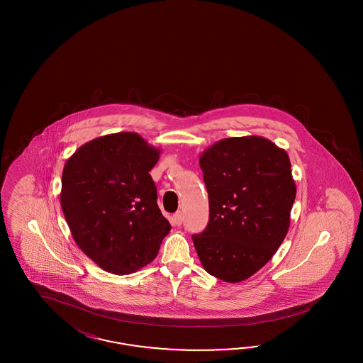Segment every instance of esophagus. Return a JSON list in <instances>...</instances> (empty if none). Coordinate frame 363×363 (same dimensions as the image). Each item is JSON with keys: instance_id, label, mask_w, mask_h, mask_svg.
Listing matches in <instances>:
<instances>
[{"instance_id": "1", "label": "esophagus", "mask_w": 363, "mask_h": 363, "mask_svg": "<svg viewBox=\"0 0 363 363\" xmlns=\"http://www.w3.org/2000/svg\"><path fill=\"white\" fill-rule=\"evenodd\" d=\"M173 223L176 226H181V223H182V213L181 211H177L176 214L173 216Z\"/></svg>"}]
</instances>
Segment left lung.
<instances>
[{"instance_id": "left-lung-1", "label": "left lung", "mask_w": 363, "mask_h": 363, "mask_svg": "<svg viewBox=\"0 0 363 363\" xmlns=\"http://www.w3.org/2000/svg\"><path fill=\"white\" fill-rule=\"evenodd\" d=\"M209 194V223L193 235L210 275L237 284L274 255L290 225L297 187L284 149L247 135L225 138L199 157Z\"/></svg>"}]
</instances>
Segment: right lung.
<instances>
[{
    "mask_svg": "<svg viewBox=\"0 0 363 363\" xmlns=\"http://www.w3.org/2000/svg\"><path fill=\"white\" fill-rule=\"evenodd\" d=\"M160 153L137 133H114L82 145L64 166L61 208L69 229L111 274L150 264L170 231L149 174Z\"/></svg>",
    "mask_w": 363,
    "mask_h": 363,
    "instance_id": "add662e5",
    "label": "right lung"
}]
</instances>
